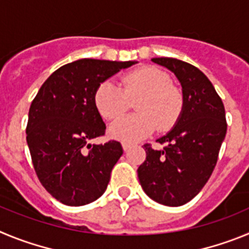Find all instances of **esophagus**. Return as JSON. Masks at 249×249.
<instances>
[{
  "label": "esophagus",
  "mask_w": 249,
  "mask_h": 249,
  "mask_svg": "<svg viewBox=\"0 0 249 249\" xmlns=\"http://www.w3.org/2000/svg\"><path fill=\"white\" fill-rule=\"evenodd\" d=\"M122 146H123V150H124V151H127V150H129L130 147L133 146V145L130 144V142H126V141H123Z\"/></svg>",
  "instance_id": "esophagus-1"
}]
</instances>
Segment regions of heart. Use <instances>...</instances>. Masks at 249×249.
Wrapping results in <instances>:
<instances>
[{
  "label": "heart",
  "instance_id": "1",
  "mask_svg": "<svg viewBox=\"0 0 249 249\" xmlns=\"http://www.w3.org/2000/svg\"><path fill=\"white\" fill-rule=\"evenodd\" d=\"M135 102L138 113L123 116L109 127L114 139L139 141L147 138L158 127L169 131L180 119L185 97L180 88L172 84L166 71L155 67H141L122 78V87L110 79L103 80L94 91V105L107 120H114Z\"/></svg>",
  "mask_w": 249,
  "mask_h": 249
}]
</instances>
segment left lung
Here are the masks:
<instances>
[{"label":"left lung","mask_w":249,"mask_h":249,"mask_svg":"<svg viewBox=\"0 0 249 249\" xmlns=\"http://www.w3.org/2000/svg\"><path fill=\"white\" fill-rule=\"evenodd\" d=\"M180 80L185 107L176 126L158 139L162 150L145 144L146 160L138 169L145 194L165 206L185 205L213 172L227 131L225 105L198 68L176 58H152Z\"/></svg>","instance_id":"1"}]
</instances>
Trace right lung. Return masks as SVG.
<instances>
[{"label":"right lung","mask_w":249,"mask_h":249,"mask_svg":"<svg viewBox=\"0 0 249 249\" xmlns=\"http://www.w3.org/2000/svg\"><path fill=\"white\" fill-rule=\"evenodd\" d=\"M135 63L75 60L52 73L33 99L27 144L38 178L59 202L87 205L107 190L123 147L115 140L90 144L105 134V124L94 105V91L103 80Z\"/></svg>","instance_id":"1"}]
</instances>
